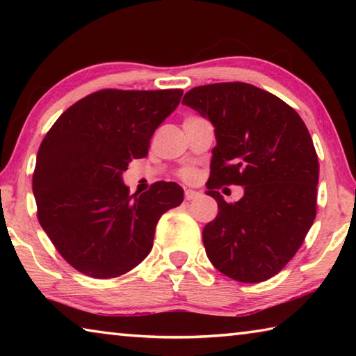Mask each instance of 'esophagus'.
Instances as JSON below:
<instances>
[{"instance_id": "obj_1", "label": "esophagus", "mask_w": 356, "mask_h": 356, "mask_svg": "<svg viewBox=\"0 0 356 356\" xmlns=\"http://www.w3.org/2000/svg\"><path fill=\"white\" fill-rule=\"evenodd\" d=\"M196 197H200V193L195 191V190H186L185 191V200L186 201H193L196 200Z\"/></svg>"}]
</instances>
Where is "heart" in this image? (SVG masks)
Wrapping results in <instances>:
<instances>
[{
	"label": "heart",
	"mask_w": 356,
	"mask_h": 356,
	"mask_svg": "<svg viewBox=\"0 0 356 356\" xmlns=\"http://www.w3.org/2000/svg\"><path fill=\"white\" fill-rule=\"evenodd\" d=\"M179 177L185 180V182H193V180H196L197 177V172L196 170H193V168H185V170L179 172Z\"/></svg>",
	"instance_id": "obj_1"
}]
</instances>
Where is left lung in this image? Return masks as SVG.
I'll list each match as a JSON object with an SVG mask.
<instances>
[{
    "instance_id": "obj_1",
    "label": "left lung",
    "mask_w": 356,
    "mask_h": 356,
    "mask_svg": "<svg viewBox=\"0 0 356 356\" xmlns=\"http://www.w3.org/2000/svg\"><path fill=\"white\" fill-rule=\"evenodd\" d=\"M182 104L215 127L207 195L218 215L202 231L210 262L240 282L267 281L316 218L318 160L309 131L292 106L248 83L193 88ZM222 184L245 186L243 200L226 203Z\"/></svg>"
}]
</instances>
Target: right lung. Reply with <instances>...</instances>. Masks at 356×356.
Masks as SVG:
<instances>
[{
	"label": "right lung",
	"instance_id": "add662e5",
	"mask_svg": "<svg viewBox=\"0 0 356 356\" xmlns=\"http://www.w3.org/2000/svg\"><path fill=\"white\" fill-rule=\"evenodd\" d=\"M182 94L102 89L67 108L42 140L33 174L38 220L80 273L108 280L130 272L152 250L160 216L182 204L174 182L134 196L122 184Z\"/></svg>",
	"mask_w": 356,
	"mask_h": 356
}]
</instances>
